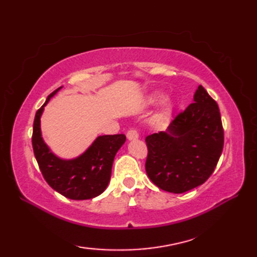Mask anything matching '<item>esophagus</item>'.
Segmentation results:
<instances>
[{
	"label": "esophagus",
	"instance_id": "esophagus-1",
	"mask_svg": "<svg viewBox=\"0 0 257 257\" xmlns=\"http://www.w3.org/2000/svg\"><path fill=\"white\" fill-rule=\"evenodd\" d=\"M138 137H139V134L137 133V130H135V129L128 130L127 138H128L129 140H135V139H137Z\"/></svg>",
	"mask_w": 257,
	"mask_h": 257
}]
</instances>
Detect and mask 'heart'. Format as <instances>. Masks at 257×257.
Listing matches in <instances>:
<instances>
[{"label": "heart", "instance_id": "obj_1", "mask_svg": "<svg viewBox=\"0 0 257 257\" xmlns=\"http://www.w3.org/2000/svg\"><path fill=\"white\" fill-rule=\"evenodd\" d=\"M160 99H161V97H160Z\"/></svg>", "mask_w": 257, "mask_h": 257}]
</instances>
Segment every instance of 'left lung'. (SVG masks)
Returning <instances> with one entry per match:
<instances>
[{"instance_id":"1","label":"left lung","mask_w":257,"mask_h":257,"mask_svg":"<svg viewBox=\"0 0 257 257\" xmlns=\"http://www.w3.org/2000/svg\"><path fill=\"white\" fill-rule=\"evenodd\" d=\"M146 171L158 188L183 193L203 184L219 162L224 145L221 113L203 86L194 102L179 112L167 132L146 138Z\"/></svg>"}]
</instances>
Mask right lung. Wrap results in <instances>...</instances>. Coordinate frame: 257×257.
<instances>
[{"instance_id":"add662e5","label":"right lung","mask_w":257,"mask_h":257,"mask_svg":"<svg viewBox=\"0 0 257 257\" xmlns=\"http://www.w3.org/2000/svg\"><path fill=\"white\" fill-rule=\"evenodd\" d=\"M59 87L47 97L36 111L33 124L32 145L36 161L45 181L65 198L87 200L101 194L109 183L112 162L124 141V135L98 137L88 150L73 160H62L53 155L41 136V116L44 106L56 94Z\"/></svg>"}]
</instances>
